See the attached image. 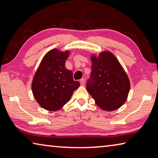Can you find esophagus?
Listing matches in <instances>:
<instances>
[{
    "label": "esophagus",
    "mask_w": 158,
    "mask_h": 158,
    "mask_svg": "<svg viewBox=\"0 0 158 158\" xmlns=\"http://www.w3.org/2000/svg\"><path fill=\"white\" fill-rule=\"evenodd\" d=\"M80 84H81V85H85V81L84 79H81V80H80Z\"/></svg>",
    "instance_id": "1"
}]
</instances>
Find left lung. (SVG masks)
Segmentation results:
<instances>
[{
  "mask_svg": "<svg viewBox=\"0 0 158 158\" xmlns=\"http://www.w3.org/2000/svg\"><path fill=\"white\" fill-rule=\"evenodd\" d=\"M91 74L86 89L95 102L104 111L119 109L126 102L130 82L117 58L109 51L92 53Z\"/></svg>",
  "mask_w": 158,
  "mask_h": 158,
  "instance_id": "1",
  "label": "left lung"
}]
</instances>
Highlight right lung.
Returning <instances> with one entry per match:
<instances>
[{
	"instance_id": "1",
	"label": "right lung",
	"mask_w": 158,
	"mask_h": 158,
	"mask_svg": "<svg viewBox=\"0 0 158 158\" xmlns=\"http://www.w3.org/2000/svg\"><path fill=\"white\" fill-rule=\"evenodd\" d=\"M70 52L52 49L44 56L34 74L32 92L40 106L47 111L60 109L80 85L73 72L65 68Z\"/></svg>"
}]
</instances>
